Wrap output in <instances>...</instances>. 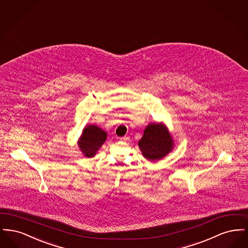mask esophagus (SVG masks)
Wrapping results in <instances>:
<instances>
[{
	"label": "esophagus",
	"mask_w": 248,
	"mask_h": 248,
	"mask_svg": "<svg viewBox=\"0 0 248 248\" xmlns=\"http://www.w3.org/2000/svg\"><path fill=\"white\" fill-rule=\"evenodd\" d=\"M120 140H121V141H128V140H129V137H126V136H125V137H123V138H120Z\"/></svg>",
	"instance_id": "esophagus-1"
}]
</instances>
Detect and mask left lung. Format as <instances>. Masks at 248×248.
Here are the masks:
<instances>
[{
    "mask_svg": "<svg viewBox=\"0 0 248 248\" xmlns=\"http://www.w3.org/2000/svg\"><path fill=\"white\" fill-rule=\"evenodd\" d=\"M139 146L144 157L150 161L162 159L169 154L173 140L165 126L158 124H149L144 131Z\"/></svg>",
    "mask_w": 248,
    "mask_h": 248,
    "instance_id": "1",
    "label": "left lung"
}]
</instances>
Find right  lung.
I'll return each instance as SVG.
<instances>
[{
    "label": "right lung",
    "mask_w": 248,
    "mask_h": 248,
    "mask_svg": "<svg viewBox=\"0 0 248 248\" xmlns=\"http://www.w3.org/2000/svg\"><path fill=\"white\" fill-rule=\"evenodd\" d=\"M105 131L96 125H88L83 129V136L79 141V147L86 157H93L97 150L106 140Z\"/></svg>",
    "instance_id": "1"
}]
</instances>
